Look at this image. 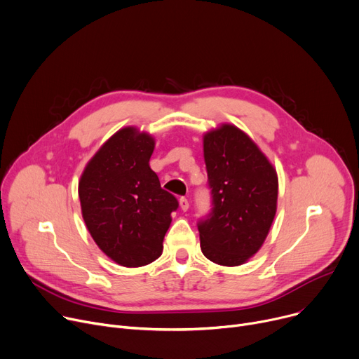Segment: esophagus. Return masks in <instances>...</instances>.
Instances as JSON below:
<instances>
[{
	"mask_svg": "<svg viewBox=\"0 0 359 359\" xmlns=\"http://www.w3.org/2000/svg\"><path fill=\"white\" fill-rule=\"evenodd\" d=\"M180 207H181L182 211H187V210H188L189 203H188V200H187L185 197H181V198H180Z\"/></svg>",
	"mask_w": 359,
	"mask_h": 359,
	"instance_id": "1",
	"label": "esophagus"
}]
</instances>
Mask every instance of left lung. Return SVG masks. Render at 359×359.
<instances>
[{
    "mask_svg": "<svg viewBox=\"0 0 359 359\" xmlns=\"http://www.w3.org/2000/svg\"><path fill=\"white\" fill-rule=\"evenodd\" d=\"M211 211L198 222L201 252L240 266L264 243L278 204V174L243 130L224 123L204 135Z\"/></svg>",
    "mask_w": 359,
    "mask_h": 359,
    "instance_id": "1",
    "label": "left lung"
}]
</instances>
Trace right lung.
<instances>
[{"mask_svg": "<svg viewBox=\"0 0 359 359\" xmlns=\"http://www.w3.org/2000/svg\"><path fill=\"white\" fill-rule=\"evenodd\" d=\"M155 141L133 126L118 130L89 161L79 181L81 215L99 249L125 267L152 263L178 208L161 188L149 159Z\"/></svg>", "mask_w": 359, "mask_h": 359, "instance_id": "right-lung-1", "label": "right lung"}]
</instances>
